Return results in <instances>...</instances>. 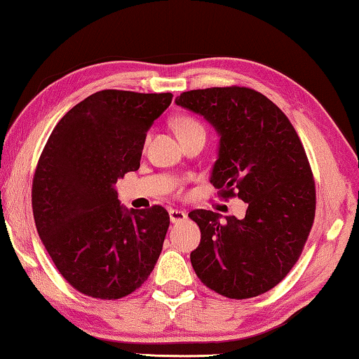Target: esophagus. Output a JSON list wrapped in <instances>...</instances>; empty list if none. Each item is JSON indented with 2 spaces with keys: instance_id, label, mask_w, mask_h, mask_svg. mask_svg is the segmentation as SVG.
Instances as JSON below:
<instances>
[{
  "instance_id": "esophagus-1",
  "label": "esophagus",
  "mask_w": 359,
  "mask_h": 359,
  "mask_svg": "<svg viewBox=\"0 0 359 359\" xmlns=\"http://www.w3.org/2000/svg\"><path fill=\"white\" fill-rule=\"evenodd\" d=\"M169 219L172 224H179V222H184L187 219V214L180 209H169Z\"/></svg>"
}]
</instances>
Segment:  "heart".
I'll list each match as a JSON object with an SVG mask.
<instances>
[{
    "label": "heart",
    "instance_id": "heart-1",
    "mask_svg": "<svg viewBox=\"0 0 359 359\" xmlns=\"http://www.w3.org/2000/svg\"><path fill=\"white\" fill-rule=\"evenodd\" d=\"M174 128L177 130L179 137H185V135H190L195 133H206L200 119L193 116H179L174 121Z\"/></svg>",
    "mask_w": 359,
    "mask_h": 359
}]
</instances>
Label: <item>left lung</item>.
<instances>
[{
	"label": "left lung",
	"mask_w": 359,
	"mask_h": 359,
	"mask_svg": "<svg viewBox=\"0 0 359 359\" xmlns=\"http://www.w3.org/2000/svg\"><path fill=\"white\" fill-rule=\"evenodd\" d=\"M177 105L200 113L220 134L210 184L222 200L248 203L246 217L191 210L201 243L190 254L204 286L251 299L281 283L299 260L315 220V179L289 118L251 88L182 93Z\"/></svg>",
	"instance_id": "obj_1"
}]
</instances>
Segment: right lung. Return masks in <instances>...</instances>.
Instances as JSON below:
<instances>
[{"label":"right lung","mask_w":359,"mask_h":359,"mask_svg":"<svg viewBox=\"0 0 359 359\" xmlns=\"http://www.w3.org/2000/svg\"><path fill=\"white\" fill-rule=\"evenodd\" d=\"M172 94L105 89L67 111L44 145L32 185L38 235L65 281L102 300L126 297L161 254L169 214L124 209L115 184L140 166L147 130Z\"/></svg>","instance_id":"right-lung-1"}]
</instances>
